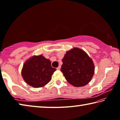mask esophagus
I'll use <instances>...</instances> for the list:
<instances>
[{
	"label": "esophagus",
	"instance_id": "esophagus-1",
	"mask_svg": "<svg viewBox=\"0 0 120 120\" xmlns=\"http://www.w3.org/2000/svg\"><path fill=\"white\" fill-rule=\"evenodd\" d=\"M60 69H61V66H59L58 68H56V69H57V70H60Z\"/></svg>",
	"mask_w": 120,
	"mask_h": 120
}]
</instances>
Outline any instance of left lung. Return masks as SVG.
<instances>
[{
	"instance_id": "obj_1",
	"label": "left lung",
	"mask_w": 120,
	"mask_h": 120,
	"mask_svg": "<svg viewBox=\"0 0 120 120\" xmlns=\"http://www.w3.org/2000/svg\"><path fill=\"white\" fill-rule=\"evenodd\" d=\"M61 71L67 82L75 87H82L90 82L94 74V63L84 51L74 48L62 59Z\"/></svg>"
}]
</instances>
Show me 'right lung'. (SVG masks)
Returning a JSON list of instances; mask_svg holds the SVG:
<instances>
[{"label": "right lung", "mask_w": 120, "mask_h": 120, "mask_svg": "<svg viewBox=\"0 0 120 120\" xmlns=\"http://www.w3.org/2000/svg\"><path fill=\"white\" fill-rule=\"evenodd\" d=\"M50 60L42 55L33 56L24 63L22 76L28 85L35 88L45 86L51 80L56 69L52 68Z\"/></svg>", "instance_id": "1"}]
</instances>
